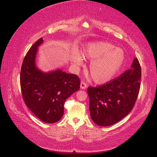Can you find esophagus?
<instances>
[{
	"mask_svg": "<svg viewBox=\"0 0 157 157\" xmlns=\"http://www.w3.org/2000/svg\"><path fill=\"white\" fill-rule=\"evenodd\" d=\"M87 87V84L86 83H84L83 82H82L81 83H80V88L82 90H85Z\"/></svg>",
	"mask_w": 157,
	"mask_h": 157,
	"instance_id": "esophagus-1",
	"label": "esophagus"
}]
</instances>
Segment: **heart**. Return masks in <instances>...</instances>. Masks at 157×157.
Listing matches in <instances>:
<instances>
[{"mask_svg":"<svg viewBox=\"0 0 157 157\" xmlns=\"http://www.w3.org/2000/svg\"><path fill=\"white\" fill-rule=\"evenodd\" d=\"M85 58L91 60L89 71L94 82L98 84H105L113 79L121 69L125 54L121 48L113 44L99 41L87 44L82 51ZM72 62L80 66L83 63L81 55L75 54Z\"/></svg>","mask_w":157,"mask_h":157,"instance_id":"1","label":"heart"}]
</instances>
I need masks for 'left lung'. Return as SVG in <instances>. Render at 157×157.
Returning a JSON list of instances; mask_svg holds the SVG:
<instances>
[{
	"instance_id": "obj_1",
	"label": "left lung",
	"mask_w": 157,
	"mask_h": 157,
	"mask_svg": "<svg viewBox=\"0 0 157 157\" xmlns=\"http://www.w3.org/2000/svg\"><path fill=\"white\" fill-rule=\"evenodd\" d=\"M141 68L135 58L129 70L99 87H89L91 119L99 126H110L127 115L133 107L140 86Z\"/></svg>"
}]
</instances>
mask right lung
<instances>
[{"label":"right lung","instance_id":"1","mask_svg":"<svg viewBox=\"0 0 157 157\" xmlns=\"http://www.w3.org/2000/svg\"><path fill=\"white\" fill-rule=\"evenodd\" d=\"M36 42L24 58L21 71L22 97L30 110L42 121L54 123L62 119L66 99L79 89L80 79L75 74L57 69L44 72L36 65L38 47Z\"/></svg>","mask_w":157,"mask_h":157}]
</instances>
